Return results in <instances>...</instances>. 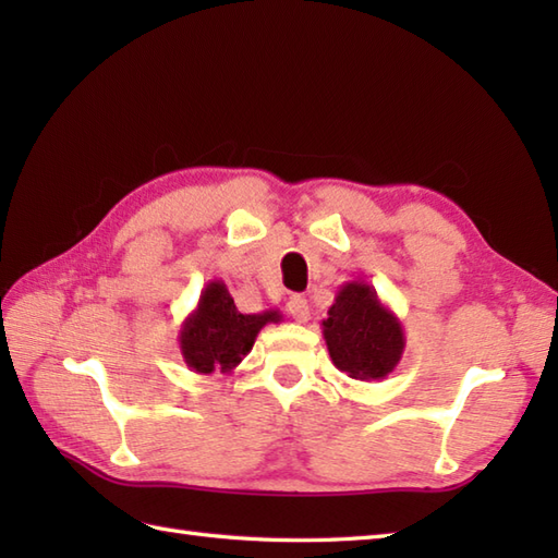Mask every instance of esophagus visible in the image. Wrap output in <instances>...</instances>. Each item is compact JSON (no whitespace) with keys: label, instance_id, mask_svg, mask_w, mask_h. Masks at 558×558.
Wrapping results in <instances>:
<instances>
[{"label":"esophagus","instance_id":"esophagus-1","mask_svg":"<svg viewBox=\"0 0 558 558\" xmlns=\"http://www.w3.org/2000/svg\"><path fill=\"white\" fill-rule=\"evenodd\" d=\"M288 312L294 322H300V324L310 322V302H306L302 294H292V298L288 300Z\"/></svg>","mask_w":558,"mask_h":558}]
</instances>
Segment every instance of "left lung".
Here are the masks:
<instances>
[{"label": "left lung", "instance_id": "obj_1", "mask_svg": "<svg viewBox=\"0 0 558 558\" xmlns=\"http://www.w3.org/2000/svg\"><path fill=\"white\" fill-rule=\"evenodd\" d=\"M322 328L330 360L354 381H384L405 352L400 318L364 280L340 286Z\"/></svg>", "mask_w": 558, "mask_h": 558}]
</instances>
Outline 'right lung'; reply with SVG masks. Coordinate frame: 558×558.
Masks as SVG:
<instances>
[{"instance_id": "1", "label": "right lung", "mask_w": 558, "mask_h": 558, "mask_svg": "<svg viewBox=\"0 0 558 558\" xmlns=\"http://www.w3.org/2000/svg\"><path fill=\"white\" fill-rule=\"evenodd\" d=\"M280 322L282 314L278 310L242 314L228 286L222 280H210L177 336L184 364L201 376L230 374L252 352L260 328Z\"/></svg>"}]
</instances>
